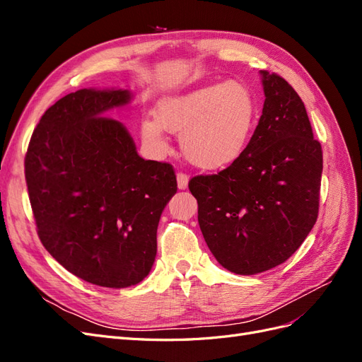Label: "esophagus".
<instances>
[{
    "label": "esophagus",
    "mask_w": 362,
    "mask_h": 362,
    "mask_svg": "<svg viewBox=\"0 0 362 362\" xmlns=\"http://www.w3.org/2000/svg\"><path fill=\"white\" fill-rule=\"evenodd\" d=\"M177 181H178V189H180V190L187 189L189 175L185 173V172H178V173H177Z\"/></svg>",
    "instance_id": "34e87169"
}]
</instances>
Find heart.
<instances>
[{
    "mask_svg": "<svg viewBox=\"0 0 362 362\" xmlns=\"http://www.w3.org/2000/svg\"><path fill=\"white\" fill-rule=\"evenodd\" d=\"M255 110L254 95L243 81L205 84L160 101L156 119H145L140 133L156 154L169 149L163 129L180 133L185 158L199 169L217 170L243 154Z\"/></svg>",
    "mask_w": 362,
    "mask_h": 362,
    "instance_id": "obj_1",
    "label": "heart"
}]
</instances>
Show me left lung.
<instances>
[{
	"instance_id": "left-lung-1",
	"label": "left lung",
	"mask_w": 362,
	"mask_h": 362,
	"mask_svg": "<svg viewBox=\"0 0 362 362\" xmlns=\"http://www.w3.org/2000/svg\"><path fill=\"white\" fill-rule=\"evenodd\" d=\"M266 101L243 154L189 189L211 254L229 272L254 275L287 261L319 216L323 152L300 96L261 71Z\"/></svg>"
}]
</instances>
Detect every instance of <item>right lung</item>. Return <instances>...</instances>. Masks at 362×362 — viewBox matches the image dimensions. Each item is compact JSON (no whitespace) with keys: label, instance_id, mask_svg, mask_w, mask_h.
Listing matches in <instances>:
<instances>
[{"label":"right lung","instance_id":"1","mask_svg":"<svg viewBox=\"0 0 362 362\" xmlns=\"http://www.w3.org/2000/svg\"><path fill=\"white\" fill-rule=\"evenodd\" d=\"M128 90L81 89L43 113L25 154V181L42 245L80 279L125 288L157 255L161 211L177 193L164 161L139 157L113 117Z\"/></svg>","mask_w":362,"mask_h":362}]
</instances>
